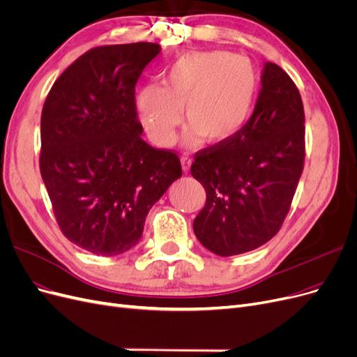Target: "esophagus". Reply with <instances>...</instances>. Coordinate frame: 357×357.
<instances>
[{
  "instance_id": "obj_1",
  "label": "esophagus",
  "mask_w": 357,
  "mask_h": 357,
  "mask_svg": "<svg viewBox=\"0 0 357 357\" xmlns=\"http://www.w3.org/2000/svg\"><path fill=\"white\" fill-rule=\"evenodd\" d=\"M181 165H182V170L187 172L190 170V166H191V157L190 155H182L181 157Z\"/></svg>"
}]
</instances>
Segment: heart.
<instances>
[{
  "instance_id": "b5f03b06",
  "label": "heart",
  "mask_w": 357,
  "mask_h": 357,
  "mask_svg": "<svg viewBox=\"0 0 357 357\" xmlns=\"http://www.w3.org/2000/svg\"><path fill=\"white\" fill-rule=\"evenodd\" d=\"M253 66L225 51L191 52L166 73L163 86L147 85L137 92L138 122L158 147L175 141L181 110L190 128L183 142L192 145L231 138L245 123L256 97Z\"/></svg>"
}]
</instances>
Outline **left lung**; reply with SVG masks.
<instances>
[{
  "label": "left lung",
  "instance_id": "left-lung-1",
  "mask_svg": "<svg viewBox=\"0 0 357 357\" xmlns=\"http://www.w3.org/2000/svg\"><path fill=\"white\" fill-rule=\"evenodd\" d=\"M305 163V110L278 64L266 61L248 122L194 155L191 175L206 190L194 234L222 256L252 252L280 231Z\"/></svg>",
  "mask_w": 357,
  "mask_h": 357
}]
</instances>
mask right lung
Returning a JSON list of instances; mask_svg holds the SVG:
<instances>
[{"label": "right lung", "mask_w": 357, "mask_h": 357, "mask_svg": "<svg viewBox=\"0 0 357 357\" xmlns=\"http://www.w3.org/2000/svg\"><path fill=\"white\" fill-rule=\"evenodd\" d=\"M162 47L104 45L75 60L50 89L39 169L63 235L117 256L141 240L145 218L182 176L179 157L145 142L135 85Z\"/></svg>", "instance_id": "obj_1"}]
</instances>
